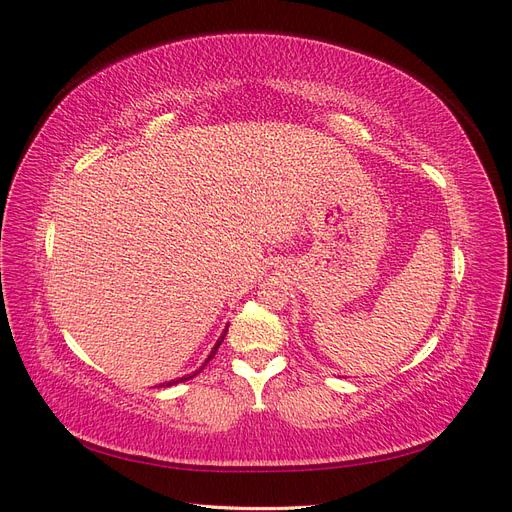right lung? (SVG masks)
<instances>
[{
	"label": "right lung",
	"instance_id": "obj_1",
	"mask_svg": "<svg viewBox=\"0 0 512 512\" xmlns=\"http://www.w3.org/2000/svg\"><path fill=\"white\" fill-rule=\"evenodd\" d=\"M225 333H227V329H225V331L221 333V337L217 339V344H215V348L211 350V354H208V358H206V361H204V365H202V367H200L198 371H194V373H189V375H183V377H179V380H173V382H166V384H160V386H166V388H168V386H173V384H179V382H187V380H192V377H196V373H200V371H202V369L206 367V363H208V361H211V358L215 356L217 348L221 346V342H223V339H225Z\"/></svg>",
	"mask_w": 512,
	"mask_h": 512
}]
</instances>
